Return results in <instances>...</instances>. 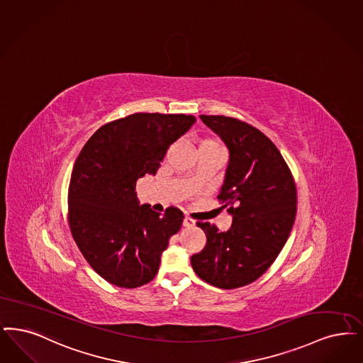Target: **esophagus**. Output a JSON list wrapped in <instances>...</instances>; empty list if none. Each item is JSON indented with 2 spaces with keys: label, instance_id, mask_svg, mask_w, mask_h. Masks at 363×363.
<instances>
[{
  "label": "esophagus",
  "instance_id": "1",
  "mask_svg": "<svg viewBox=\"0 0 363 363\" xmlns=\"http://www.w3.org/2000/svg\"><path fill=\"white\" fill-rule=\"evenodd\" d=\"M196 224V221L193 220L191 218H184V227H193Z\"/></svg>",
  "mask_w": 363,
  "mask_h": 363
}]
</instances>
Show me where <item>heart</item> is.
<instances>
[{
    "mask_svg": "<svg viewBox=\"0 0 363 363\" xmlns=\"http://www.w3.org/2000/svg\"><path fill=\"white\" fill-rule=\"evenodd\" d=\"M201 145H212V147H221V145H218L216 140H212V139H206V140H203Z\"/></svg>",
    "mask_w": 363,
    "mask_h": 363,
    "instance_id": "obj_1",
    "label": "heart"
}]
</instances>
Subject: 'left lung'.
<instances>
[{"instance_id": "obj_1", "label": "left lung", "mask_w": 363, "mask_h": 363, "mask_svg": "<svg viewBox=\"0 0 363 363\" xmlns=\"http://www.w3.org/2000/svg\"><path fill=\"white\" fill-rule=\"evenodd\" d=\"M200 117L230 150L218 199L233 220L225 233L197 221L206 245L190 262L205 282L236 289L264 274L285 246L296 218L297 190L286 162L261 130L233 117Z\"/></svg>"}]
</instances>
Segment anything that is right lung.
Wrapping results in <instances>:
<instances>
[{"label": "right lung", "mask_w": 363, "mask_h": 363, "mask_svg": "<svg viewBox=\"0 0 363 363\" xmlns=\"http://www.w3.org/2000/svg\"><path fill=\"white\" fill-rule=\"evenodd\" d=\"M191 115L133 113L96 130L75 160L69 225L87 263L105 281L133 289L160 270V255L181 230L184 213L160 216L139 205L136 181L157 174L167 148L194 124Z\"/></svg>", "instance_id": "right-lung-1"}]
</instances>
